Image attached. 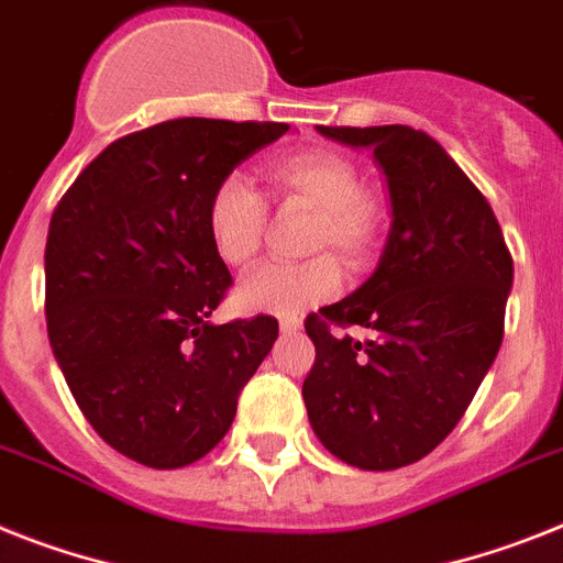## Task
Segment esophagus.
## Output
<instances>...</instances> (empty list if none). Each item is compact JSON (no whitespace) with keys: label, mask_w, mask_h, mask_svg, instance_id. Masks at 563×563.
Wrapping results in <instances>:
<instances>
[{"label":"esophagus","mask_w":563,"mask_h":563,"mask_svg":"<svg viewBox=\"0 0 563 563\" xmlns=\"http://www.w3.org/2000/svg\"><path fill=\"white\" fill-rule=\"evenodd\" d=\"M278 328H282V333H296L301 331V319L299 316H285V319L278 322Z\"/></svg>","instance_id":"obj_1"}]
</instances>
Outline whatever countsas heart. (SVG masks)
<instances>
[{
  "label": "heart",
  "mask_w": 563,
  "mask_h": 563,
  "mask_svg": "<svg viewBox=\"0 0 563 563\" xmlns=\"http://www.w3.org/2000/svg\"><path fill=\"white\" fill-rule=\"evenodd\" d=\"M267 192L278 207L310 209L301 264H271L239 285L235 301L250 313L296 316L331 299L342 287V271L331 253L351 271H365L379 253L388 230L385 195L362 184L360 166L333 148H301L264 164ZM203 227L212 253L235 271L258 258L267 235V203L241 175H227L212 187L203 209Z\"/></svg>",
  "instance_id": "b5f03b06"
}]
</instances>
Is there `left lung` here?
I'll use <instances>...</instances> for the list:
<instances>
[{"instance_id": "1", "label": "left lung", "mask_w": 563, "mask_h": 563, "mask_svg": "<svg viewBox=\"0 0 563 563\" xmlns=\"http://www.w3.org/2000/svg\"><path fill=\"white\" fill-rule=\"evenodd\" d=\"M374 146L394 227L374 276L305 319L316 360L301 397L324 449L388 472L434 452L466 415L504 342L512 253L489 201L431 134L408 125H319ZM368 327L358 340L335 328Z\"/></svg>"}]
</instances>
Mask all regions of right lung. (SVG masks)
<instances>
[{
    "label": "right lung",
    "mask_w": 563,
    "mask_h": 563,
    "mask_svg": "<svg viewBox=\"0 0 563 563\" xmlns=\"http://www.w3.org/2000/svg\"><path fill=\"white\" fill-rule=\"evenodd\" d=\"M287 123L178 118L125 134L77 175L51 216L45 319L91 429L152 468L224 438L278 336L273 316L212 324L232 287L203 227L207 198Z\"/></svg>",
    "instance_id": "1"
}]
</instances>
